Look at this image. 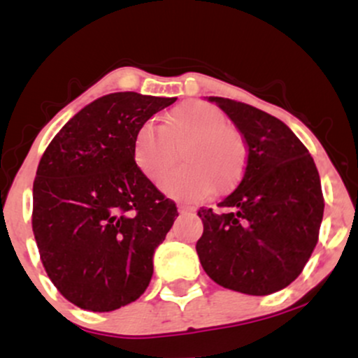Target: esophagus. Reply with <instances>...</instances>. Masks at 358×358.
Instances as JSON below:
<instances>
[{"mask_svg": "<svg viewBox=\"0 0 358 358\" xmlns=\"http://www.w3.org/2000/svg\"><path fill=\"white\" fill-rule=\"evenodd\" d=\"M178 212H180V213H192V212H195V208H193V207H187V205H180V203H178Z\"/></svg>", "mask_w": 358, "mask_h": 358, "instance_id": "esophagus-1", "label": "esophagus"}]
</instances>
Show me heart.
<instances>
[{
	"mask_svg": "<svg viewBox=\"0 0 358 358\" xmlns=\"http://www.w3.org/2000/svg\"><path fill=\"white\" fill-rule=\"evenodd\" d=\"M182 148V168L165 175L162 190L183 202H196L212 192L225 193L237 185L248 150L236 127L219 108L187 101L163 116V124L145 122L133 141L134 165L146 178L158 180L175 163Z\"/></svg>",
	"mask_w": 358,
	"mask_h": 358,
	"instance_id": "1",
	"label": "heart"
}]
</instances>
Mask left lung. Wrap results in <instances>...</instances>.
<instances>
[{
	"mask_svg": "<svg viewBox=\"0 0 358 358\" xmlns=\"http://www.w3.org/2000/svg\"><path fill=\"white\" fill-rule=\"evenodd\" d=\"M231 117L248 145L239 187L200 208L196 254L217 285L264 296L296 279L318 242L324 200L306 146L278 117L252 106L208 97Z\"/></svg>",
	"mask_w": 358,
	"mask_h": 358,
	"instance_id": "obj_1",
	"label": "left lung"
}]
</instances>
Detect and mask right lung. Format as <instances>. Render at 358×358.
Wrapping results in <instances>:
<instances>
[{"label": "right lung", "instance_id": "1", "mask_svg": "<svg viewBox=\"0 0 358 358\" xmlns=\"http://www.w3.org/2000/svg\"><path fill=\"white\" fill-rule=\"evenodd\" d=\"M176 97L114 92L73 116L36 168L31 227L62 296L113 311L145 293L155 249L178 217L133 159L138 129Z\"/></svg>", "mask_w": 358, "mask_h": 358}]
</instances>
